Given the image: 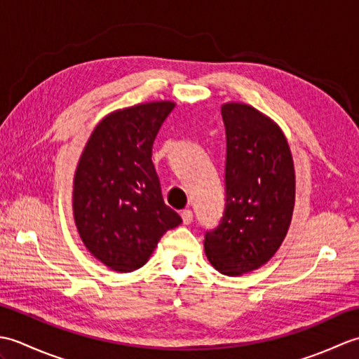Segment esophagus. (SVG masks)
I'll return each instance as SVG.
<instances>
[{
  "label": "esophagus",
  "instance_id": "esophagus-1",
  "mask_svg": "<svg viewBox=\"0 0 359 359\" xmlns=\"http://www.w3.org/2000/svg\"><path fill=\"white\" fill-rule=\"evenodd\" d=\"M180 216H182V220H184V224L185 225H189L193 222V219H194V216H193V211L191 210H184L180 212Z\"/></svg>",
  "mask_w": 359,
  "mask_h": 359
}]
</instances>
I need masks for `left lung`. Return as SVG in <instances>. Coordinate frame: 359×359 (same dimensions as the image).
I'll list each match as a JSON object with an SVG mask.
<instances>
[{
  "mask_svg": "<svg viewBox=\"0 0 359 359\" xmlns=\"http://www.w3.org/2000/svg\"><path fill=\"white\" fill-rule=\"evenodd\" d=\"M222 118L225 208L203 245L217 271L238 276L270 261L284 241L294 207V168L284 134L264 114L226 103Z\"/></svg>",
  "mask_w": 359,
  "mask_h": 359,
  "instance_id": "8db88e82",
  "label": "left lung"
}]
</instances>
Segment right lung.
<instances>
[{"label": "right lung", "mask_w": 359, "mask_h": 359, "mask_svg": "<svg viewBox=\"0 0 359 359\" xmlns=\"http://www.w3.org/2000/svg\"><path fill=\"white\" fill-rule=\"evenodd\" d=\"M174 109L152 102L116 111L90 134L74 179L80 238L114 271L147 264L158 239L182 219L163 201L152 144Z\"/></svg>", "instance_id": "obj_1"}]
</instances>
